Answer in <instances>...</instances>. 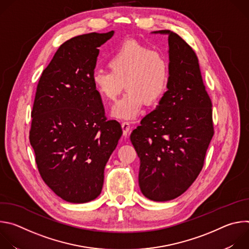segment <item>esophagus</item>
<instances>
[{"label": "esophagus", "instance_id": "esophagus-1", "mask_svg": "<svg viewBox=\"0 0 249 249\" xmlns=\"http://www.w3.org/2000/svg\"><path fill=\"white\" fill-rule=\"evenodd\" d=\"M121 127H122V130H123V134H124V136H127V135H128V133H129V131H130V123H129V122H127V121H124V122H122Z\"/></svg>", "mask_w": 249, "mask_h": 249}]
</instances>
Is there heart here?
<instances>
[{"instance_id": "obj_1", "label": "heart", "mask_w": 249, "mask_h": 249, "mask_svg": "<svg viewBox=\"0 0 249 249\" xmlns=\"http://www.w3.org/2000/svg\"><path fill=\"white\" fill-rule=\"evenodd\" d=\"M111 70H95L91 83L103 99L114 101L123 84L126 94L113 106L111 115L118 119H134L145 102L153 104L164 93L168 77L167 58L160 51L136 41H125L107 59Z\"/></svg>"}]
</instances>
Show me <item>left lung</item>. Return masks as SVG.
Masks as SVG:
<instances>
[{
  "label": "left lung",
  "mask_w": 249,
  "mask_h": 249,
  "mask_svg": "<svg viewBox=\"0 0 249 249\" xmlns=\"http://www.w3.org/2000/svg\"><path fill=\"white\" fill-rule=\"evenodd\" d=\"M154 33L168 35L167 90L130 139L140 159L142 193L164 202L183 194L197 178L214 126L212 102L195 52L170 30Z\"/></svg>",
  "instance_id": "left-lung-1"
}]
</instances>
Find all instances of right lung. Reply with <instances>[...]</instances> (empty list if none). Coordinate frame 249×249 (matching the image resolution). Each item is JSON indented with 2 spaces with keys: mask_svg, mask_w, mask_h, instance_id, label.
<instances>
[{
  "mask_svg": "<svg viewBox=\"0 0 249 249\" xmlns=\"http://www.w3.org/2000/svg\"><path fill=\"white\" fill-rule=\"evenodd\" d=\"M113 34L91 32L63 43L35 93L29 132L35 161L48 187L70 203L99 196L105 165L122 136L117 121H106L91 83L98 48Z\"/></svg>",
  "mask_w": 249,
  "mask_h": 249,
  "instance_id": "obj_1",
  "label": "right lung"
}]
</instances>
